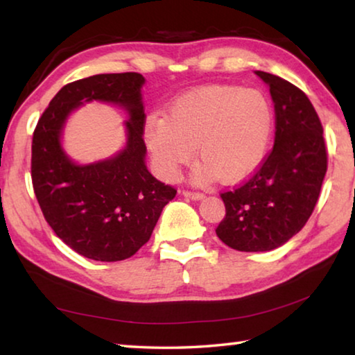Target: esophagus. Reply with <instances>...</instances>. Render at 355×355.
Listing matches in <instances>:
<instances>
[{"instance_id":"esophagus-1","label":"esophagus","mask_w":355,"mask_h":355,"mask_svg":"<svg viewBox=\"0 0 355 355\" xmlns=\"http://www.w3.org/2000/svg\"><path fill=\"white\" fill-rule=\"evenodd\" d=\"M182 194L184 197H189V199H192V200H200V199H203V197H205L199 191H188V189H183Z\"/></svg>"}]
</instances>
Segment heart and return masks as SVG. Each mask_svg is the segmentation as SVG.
I'll return each mask as SVG.
<instances>
[{
  "instance_id": "heart-1",
  "label": "heart",
  "mask_w": 355,
  "mask_h": 355,
  "mask_svg": "<svg viewBox=\"0 0 355 355\" xmlns=\"http://www.w3.org/2000/svg\"><path fill=\"white\" fill-rule=\"evenodd\" d=\"M274 127L271 105L260 92L232 86H208L184 94L169 117L152 114L144 137L156 172L173 178L194 148L203 164L199 180L219 177L235 183L249 177L266 156Z\"/></svg>"
}]
</instances>
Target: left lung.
Segmentation results:
<instances>
[{
    "label": "left lung",
    "instance_id": "obj_1",
    "mask_svg": "<svg viewBox=\"0 0 355 355\" xmlns=\"http://www.w3.org/2000/svg\"><path fill=\"white\" fill-rule=\"evenodd\" d=\"M275 111L274 147L252 175L220 192L225 216L216 235L239 252L280 248L302 230L313 213L327 172L322 125L297 86L266 71Z\"/></svg>",
    "mask_w": 355,
    "mask_h": 355
}]
</instances>
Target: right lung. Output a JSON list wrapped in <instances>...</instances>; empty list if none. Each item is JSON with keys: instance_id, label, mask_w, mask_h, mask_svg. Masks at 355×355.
Instances as JSON below:
<instances>
[{"instance_id": "1", "label": "right lung", "mask_w": 355, "mask_h": 355, "mask_svg": "<svg viewBox=\"0 0 355 355\" xmlns=\"http://www.w3.org/2000/svg\"><path fill=\"white\" fill-rule=\"evenodd\" d=\"M135 71L103 73L65 84L42 114L33 135L31 178L35 199L53 232L76 254L95 261H120L146 244L177 189L147 171L141 87ZM127 107L128 147L97 165L76 166L58 144L68 112L83 101Z\"/></svg>"}]
</instances>
